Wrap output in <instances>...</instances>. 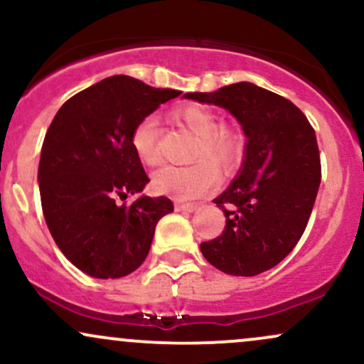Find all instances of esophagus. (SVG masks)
<instances>
[{"mask_svg":"<svg viewBox=\"0 0 364 364\" xmlns=\"http://www.w3.org/2000/svg\"><path fill=\"white\" fill-rule=\"evenodd\" d=\"M174 208H176V212H186V214H193V212H196V205H193V203H176L174 205Z\"/></svg>","mask_w":364,"mask_h":364,"instance_id":"obj_1","label":"esophagus"}]
</instances>
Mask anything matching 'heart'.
I'll list each match as a JSON object with an SVG mask.
<instances>
[{"label": "heart", "instance_id": "obj_1", "mask_svg": "<svg viewBox=\"0 0 364 364\" xmlns=\"http://www.w3.org/2000/svg\"><path fill=\"white\" fill-rule=\"evenodd\" d=\"M176 118L196 136L191 159L207 158L219 169L228 171L243 154V140L229 128H219V118L205 106L191 104L179 107ZM157 119L154 116L140 119L132 133V149L144 164L154 166L159 162L157 149ZM217 183L214 168L207 161L195 162L188 168L162 166L152 174L150 186L159 195L176 196V198H196L208 193Z\"/></svg>", "mask_w": 364, "mask_h": 364}]
</instances>
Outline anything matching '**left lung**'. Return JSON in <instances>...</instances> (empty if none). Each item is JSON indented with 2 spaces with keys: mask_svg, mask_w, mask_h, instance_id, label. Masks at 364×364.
Returning <instances> with one entry per match:
<instances>
[{
  "mask_svg": "<svg viewBox=\"0 0 364 364\" xmlns=\"http://www.w3.org/2000/svg\"><path fill=\"white\" fill-rule=\"evenodd\" d=\"M185 99L231 112L246 136L240 171L214 200L225 228L200 245L202 255L236 277L270 270L298 245L315 205L321 178L315 132L291 101L252 82Z\"/></svg>",
  "mask_w": 364,
  "mask_h": 364,
  "instance_id": "1",
  "label": "left lung"
}]
</instances>
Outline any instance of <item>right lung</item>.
Returning <instances> with one entry per match:
<instances>
[{"mask_svg": "<svg viewBox=\"0 0 364 364\" xmlns=\"http://www.w3.org/2000/svg\"><path fill=\"white\" fill-rule=\"evenodd\" d=\"M179 94L114 75L68 99L46 133L37 171L46 224L61 253L90 277L139 269L159 219L174 210L166 196L141 193L149 178L132 133ZM129 194L139 195L132 206L115 203Z\"/></svg>", "mask_w": 364, "mask_h": 364, "instance_id": "obj_1", "label": "right lung"}]
</instances>
